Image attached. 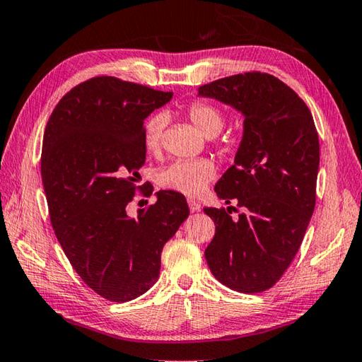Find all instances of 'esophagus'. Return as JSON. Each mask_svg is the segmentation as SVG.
<instances>
[{
	"instance_id": "34e87169",
	"label": "esophagus",
	"mask_w": 362,
	"mask_h": 362,
	"mask_svg": "<svg viewBox=\"0 0 362 362\" xmlns=\"http://www.w3.org/2000/svg\"><path fill=\"white\" fill-rule=\"evenodd\" d=\"M187 203H189V209H190V213H195V211H199L200 209V203L199 202H195V200H187Z\"/></svg>"
}]
</instances>
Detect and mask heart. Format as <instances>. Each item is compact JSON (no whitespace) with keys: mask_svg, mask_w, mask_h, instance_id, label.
I'll list each match as a JSON object with an SVG mask.
<instances>
[{"mask_svg":"<svg viewBox=\"0 0 362 362\" xmlns=\"http://www.w3.org/2000/svg\"><path fill=\"white\" fill-rule=\"evenodd\" d=\"M186 117L206 139H213L222 131L223 113L208 102H192L186 108ZM165 118L160 113L153 115L143 129V145L148 153H159L162 131ZM214 165L209 160H176L162 168L158 175V184L165 190L187 197L200 195L208 182L214 178Z\"/></svg>","mask_w":362,"mask_h":362,"instance_id":"heart-1","label":"heart"}]
</instances>
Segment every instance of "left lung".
Segmentation results:
<instances>
[{
	"label": "left lung",
	"mask_w": 362,
	"mask_h": 362,
	"mask_svg": "<svg viewBox=\"0 0 362 362\" xmlns=\"http://www.w3.org/2000/svg\"><path fill=\"white\" fill-rule=\"evenodd\" d=\"M244 115L235 163L216 184L235 206L204 208L216 235L204 250L213 276L240 293L271 288L293 262L315 208L318 134L309 107L274 75L244 72L199 88ZM238 216L230 219V211Z\"/></svg>",
	"instance_id": "obj_1"
}]
</instances>
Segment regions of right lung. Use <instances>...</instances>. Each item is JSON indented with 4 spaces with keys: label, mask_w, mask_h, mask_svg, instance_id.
Returning <instances> with one entry per match:
<instances>
[{
    "label": "right lung",
    "mask_w": 362,
    "mask_h": 362,
    "mask_svg": "<svg viewBox=\"0 0 362 362\" xmlns=\"http://www.w3.org/2000/svg\"><path fill=\"white\" fill-rule=\"evenodd\" d=\"M172 96L102 75L64 94L45 126L40 173L52 227L81 281L108 301L153 287L163 244L189 216L172 190L137 217L126 211L146 159L143 119Z\"/></svg>",
    "instance_id": "right-lung-1"
}]
</instances>
